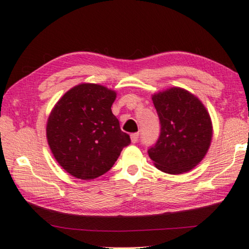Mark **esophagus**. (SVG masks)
<instances>
[{
  "label": "esophagus",
  "instance_id": "1",
  "mask_svg": "<svg viewBox=\"0 0 249 249\" xmlns=\"http://www.w3.org/2000/svg\"><path fill=\"white\" fill-rule=\"evenodd\" d=\"M138 138H140V134L138 133H134L130 135V140H132V142H138Z\"/></svg>",
  "mask_w": 249,
  "mask_h": 249
}]
</instances>
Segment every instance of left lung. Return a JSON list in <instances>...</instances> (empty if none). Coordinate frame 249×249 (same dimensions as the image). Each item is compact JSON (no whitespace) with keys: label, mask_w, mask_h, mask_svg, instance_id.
Returning <instances> with one entry per match:
<instances>
[{"label":"left lung","mask_w":249,"mask_h":249,"mask_svg":"<svg viewBox=\"0 0 249 249\" xmlns=\"http://www.w3.org/2000/svg\"><path fill=\"white\" fill-rule=\"evenodd\" d=\"M160 135L148 155L156 168L179 175L195 168L212 140V123L201 101L187 90L171 88L153 95Z\"/></svg>","instance_id":"left-lung-1"}]
</instances>
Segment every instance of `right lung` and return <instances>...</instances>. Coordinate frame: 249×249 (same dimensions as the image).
Masks as SVG:
<instances>
[{
	"mask_svg": "<svg viewBox=\"0 0 249 249\" xmlns=\"http://www.w3.org/2000/svg\"><path fill=\"white\" fill-rule=\"evenodd\" d=\"M115 98V92L103 86L82 83L67 92L50 113L49 147L59 165L75 178L104 175L130 144L112 113Z\"/></svg>",
	"mask_w": 249,
	"mask_h": 249,
	"instance_id": "right-lung-1",
	"label": "right lung"
}]
</instances>
